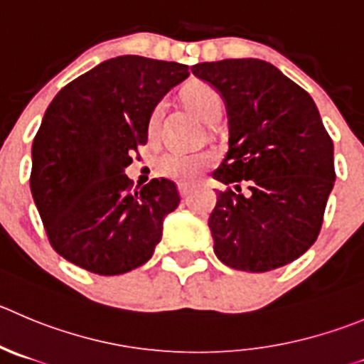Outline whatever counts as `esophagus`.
Masks as SVG:
<instances>
[{"label":"esophagus","instance_id":"1","mask_svg":"<svg viewBox=\"0 0 364 364\" xmlns=\"http://www.w3.org/2000/svg\"><path fill=\"white\" fill-rule=\"evenodd\" d=\"M191 191H193V186L184 184V182H180V184H178V193H180V196H182V198H186V196H188Z\"/></svg>","mask_w":364,"mask_h":364}]
</instances>
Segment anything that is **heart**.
Segmentation results:
<instances>
[{
    "label": "heart",
    "mask_w": 364,
    "mask_h": 364,
    "mask_svg": "<svg viewBox=\"0 0 364 364\" xmlns=\"http://www.w3.org/2000/svg\"><path fill=\"white\" fill-rule=\"evenodd\" d=\"M188 105L207 123H216L223 114V98L213 85L205 82H195L189 85L184 92ZM162 103H159L150 116V132L157 127L159 116H161ZM214 157L209 151H195V154H182V151H166L159 159V169L168 178L178 180V182H191L196 176L202 175L210 164Z\"/></svg>",
    "instance_id": "heart-1"
}]
</instances>
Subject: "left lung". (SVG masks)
I'll use <instances>...</instances> for the list:
<instances>
[{"label":"left lung","instance_id":"obj_1","mask_svg":"<svg viewBox=\"0 0 364 364\" xmlns=\"http://www.w3.org/2000/svg\"><path fill=\"white\" fill-rule=\"evenodd\" d=\"M191 71L220 91L228 114L227 157L213 173L227 186L209 218L214 254L241 272L289 264L316 241L336 180L334 144L313 98L257 58Z\"/></svg>","mask_w":364,"mask_h":364}]
</instances>
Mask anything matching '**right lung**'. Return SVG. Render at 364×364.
<instances>
[{"label": "right lung", "mask_w": 364, "mask_h": 364, "mask_svg": "<svg viewBox=\"0 0 364 364\" xmlns=\"http://www.w3.org/2000/svg\"><path fill=\"white\" fill-rule=\"evenodd\" d=\"M188 76L184 64L123 55L69 82L50 103L33 137L30 189L65 261L119 275L154 255L178 189L168 178L134 188L124 168L146 144L155 105Z\"/></svg>", "instance_id": "obj_1"}]
</instances>
